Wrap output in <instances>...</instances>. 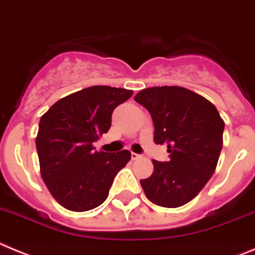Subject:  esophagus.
<instances>
[{
  "mask_svg": "<svg viewBox=\"0 0 255 255\" xmlns=\"http://www.w3.org/2000/svg\"><path fill=\"white\" fill-rule=\"evenodd\" d=\"M130 156H132V160H138L139 157H141V155H138V153L136 152H132L130 153Z\"/></svg>",
  "mask_w": 255,
  "mask_h": 255,
  "instance_id": "esophagus-1",
  "label": "esophagus"
}]
</instances>
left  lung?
Masks as SVG:
<instances>
[{
  "label": "left lung",
  "mask_w": 255,
  "mask_h": 255,
  "mask_svg": "<svg viewBox=\"0 0 255 255\" xmlns=\"http://www.w3.org/2000/svg\"><path fill=\"white\" fill-rule=\"evenodd\" d=\"M134 100L150 112L155 143H166L170 153L166 162L152 160V174L139 183L155 205L180 207L203 189L216 170L224 119L206 98L180 86L143 89Z\"/></svg>",
  "instance_id": "1"
}]
</instances>
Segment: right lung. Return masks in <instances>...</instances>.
<instances>
[{"mask_svg":"<svg viewBox=\"0 0 255 255\" xmlns=\"http://www.w3.org/2000/svg\"><path fill=\"white\" fill-rule=\"evenodd\" d=\"M133 91L90 86L54 103L39 122L35 143L43 182L59 205L75 212L98 207L107 199L130 152L94 151L109 130L112 113Z\"/></svg>","mask_w":255,"mask_h":255,"instance_id":"add662e5","label":"right lung"}]
</instances>
